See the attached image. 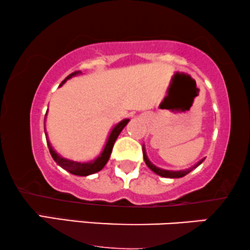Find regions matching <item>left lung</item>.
<instances>
[{
	"label": "left lung",
	"instance_id": "obj_1",
	"mask_svg": "<svg viewBox=\"0 0 250 250\" xmlns=\"http://www.w3.org/2000/svg\"><path fill=\"white\" fill-rule=\"evenodd\" d=\"M143 159H145V162L146 164V166L149 167L150 169L152 170V172H155L156 174H158V175L163 176V177H169V179H177V177H183L186 176L187 174H189L191 170L196 168V167H198L200 165L201 163L204 162V159H201L198 162L196 165H193L192 167H190V168L188 169H183V170H167V169H163V168H159V167H156L153 164L150 162V160L148 159V157H146V149H145V146H143Z\"/></svg>",
	"mask_w": 250,
	"mask_h": 250
}]
</instances>
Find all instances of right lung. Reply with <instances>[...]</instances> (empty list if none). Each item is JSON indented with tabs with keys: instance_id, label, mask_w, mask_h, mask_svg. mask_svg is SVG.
<instances>
[{
	"instance_id": "right-lung-1",
	"label": "right lung",
	"mask_w": 250,
	"mask_h": 250,
	"mask_svg": "<svg viewBox=\"0 0 250 250\" xmlns=\"http://www.w3.org/2000/svg\"><path fill=\"white\" fill-rule=\"evenodd\" d=\"M78 74H81L80 70L74 71V73L68 75V76L62 81V83L60 84V86L67 80H69V78L76 76V75H78ZM45 117H46V115H45ZM44 122H45V118H44ZM128 122H129V119H123L122 122H119L118 124L111 129L110 134H109V136H108V140H107V142H105V146H104V150H102V152L97 157V158L91 160V162H88V163L74 162V160L66 159V158H63V157H61L60 155H58V153L53 150L52 146H51L49 139H47V134L45 133L47 146H49L51 156H52L53 160L58 164V165L62 167L63 169H66L67 172L74 174V175L87 176V175H91V174L97 173V172H99V170H101L102 168H104L105 164L108 163L109 157H110L111 151H112V146H114V145H115V141L117 140L118 135L121 134L123 128H124L126 125H127ZM44 131H45V128H44Z\"/></svg>"
}]
</instances>
